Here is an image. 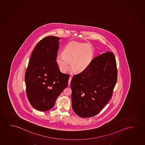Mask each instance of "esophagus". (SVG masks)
<instances>
[{
	"mask_svg": "<svg viewBox=\"0 0 145 145\" xmlns=\"http://www.w3.org/2000/svg\"><path fill=\"white\" fill-rule=\"evenodd\" d=\"M72 78L71 76H70L69 77V81H68V85L69 86L70 85V83H71V81Z\"/></svg>",
	"mask_w": 145,
	"mask_h": 145,
	"instance_id": "34e87169",
	"label": "esophagus"
}]
</instances>
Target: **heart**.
I'll return each instance as SVG.
<instances>
[{
    "mask_svg": "<svg viewBox=\"0 0 145 145\" xmlns=\"http://www.w3.org/2000/svg\"><path fill=\"white\" fill-rule=\"evenodd\" d=\"M93 53L91 47L87 44L71 43L64 48L62 54L56 57V61L62 72L69 69L80 73L85 70L91 63Z\"/></svg>",
    "mask_w": 145,
    "mask_h": 145,
    "instance_id": "obj_1",
    "label": "heart"
}]
</instances>
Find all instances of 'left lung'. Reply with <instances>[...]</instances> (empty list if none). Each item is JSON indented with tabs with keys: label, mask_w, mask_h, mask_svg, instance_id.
Instances as JSON below:
<instances>
[{
	"label": "left lung",
	"mask_w": 145,
	"mask_h": 145,
	"mask_svg": "<svg viewBox=\"0 0 145 145\" xmlns=\"http://www.w3.org/2000/svg\"><path fill=\"white\" fill-rule=\"evenodd\" d=\"M117 79L114 54L106 52L92 60L87 68L74 75L71 82L72 106L83 118L99 113L110 99Z\"/></svg>",
	"instance_id": "8db88e82"
}]
</instances>
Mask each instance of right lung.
<instances>
[{
  "mask_svg": "<svg viewBox=\"0 0 145 145\" xmlns=\"http://www.w3.org/2000/svg\"><path fill=\"white\" fill-rule=\"evenodd\" d=\"M60 38L48 36L36 45L25 76L26 94L30 104L39 111L54 107L56 100L67 87L69 74L60 71L56 57Z\"/></svg>",
  "mask_w": 145,
  "mask_h": 145,
  "instance_id": "right-lung-1",
  "label": "right lung"
}]
</instances>
